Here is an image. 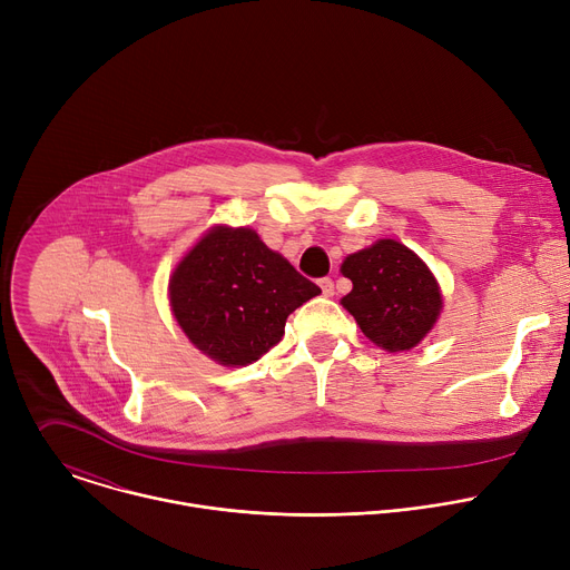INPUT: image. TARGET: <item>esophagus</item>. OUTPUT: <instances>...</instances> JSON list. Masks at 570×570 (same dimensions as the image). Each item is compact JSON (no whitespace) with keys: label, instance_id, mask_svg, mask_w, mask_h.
I'll use <instances>...</instances> for the list:
<instances>
[{"label":"esophagus","instance_id":"esophagus-1","mask_svg":"<svg viewBox=\"0 0 570 570\" xmlns=\"http://www.w3.org/2000/svg\"><path fill=\"white\" fill-rule=\"evenodd\" d=\"M320 288H322V295L332 297L334 295V279L332 277H322L320 279Z\"/></svg>","mask_w":570,"mask_h":570}]
</instances>
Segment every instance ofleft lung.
<instances>
[{"label": "left lung", "mask_w": 570, "mask_h": 570, "mask_svg": "<svg viewBox=\"0 0 570 570\" xmlns=\"http://www.w3.org/2000/svg\"><path fill=\"white\" fill-rule=\"evenodd\" d=\"M341 271L354 284L341 302L372 343L403 352L431 332L442 308L440 288L429 266L403 243L381 238L350 255Z\"/></svg>", "instance_id": "left-lung-1"}]
</instances>
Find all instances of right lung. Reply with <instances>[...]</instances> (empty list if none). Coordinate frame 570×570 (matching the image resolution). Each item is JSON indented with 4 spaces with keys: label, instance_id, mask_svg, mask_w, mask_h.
Listing matches in <instances>:
<instances>
[{
    "label": "right lung",
    "instance_id": "1",
    "mask_svg": "<svg viewBox=\"0 0 570 570\" xmlns=\"http://www.w3.org/2000/svg\"><path fill=\"white\" fill-rule=\"evenodd\" d=\"M171 308L189 341L220 365H248L284 336L320 288L248 227H216L180 262Z\"/></svg>",
    "mask_w": 570,
    "mask_h": 570
}]
</instances>
